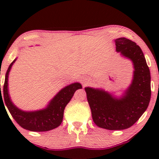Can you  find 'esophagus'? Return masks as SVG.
I'll list each match as a JSON object with an SVG mask.
<instances>
[{"mask_svg": "<svg viewBox=\"0 0 159 159\" xmlns=\"http://www.w3.org/2000/svg\"><path fill=\"white\" fill-rule=\"evenodd\" d=\"M87 84H88V82H87V81H84V85H87Z\"/></svg>", "mask_w": 159, "mask_h": 159, "instance_id": "34e87169", "label": "esophagus"}]
</instances>
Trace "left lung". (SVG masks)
I'll use <instances>...</instances> for the list:
<instances>
[{
  "label": "left lung",
  "mask_w": 159,
  "mask_h": 159,
  "mask_svg": "<svg viewBox=\"0 0 159 159\" xmlns=\"http://www.w3.org/2000/svg\"><path fill=\"white\" fill-rule=\"evenodd\" d=\"M116 50L134 64L132 84L122 98L86 87L87 98L96 125L108 130H123L134 125L148 107L151 98L150 72L141 48L127 38L115 40Z\"/></svg>",
  "instance_id": "left-lung-1"
}]
</instances>
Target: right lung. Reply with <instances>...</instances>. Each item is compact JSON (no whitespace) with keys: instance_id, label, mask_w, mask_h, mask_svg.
Wrapping results in <instances>:
<instances>
[{"instance_id":"obj_1","label":"right lung","mask_w":159,"mask_h":159,"mask_svg":"<svg viewBox=\"0 0 159 159\" xmlns=\"http://www.w3.org/2000/svg\"><path fill=\"white\" fill-rule=\"evenodd\" d=\"M15 61L16 60L11 63L7 71L2 93L1 90L0 101L2 99L3 104H6L5 105H7L13 119L23 129L32 132H46L58 127L63 121V112L66 106L72 98L75 92L78 89L82 88L81 84L79 83H74L62 89L50 102L45 109L32 112L22 111L16 107L11 102L7 89L9 72ZM2 97L3 99L2 98Z\"/></svg>"}]
</instances>
